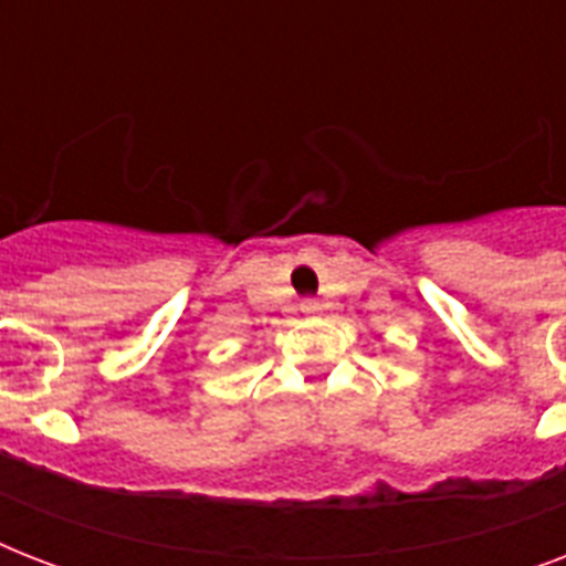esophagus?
I'll list each match as a JSON object with an SVG mask.
<instances>
[{
    "label": "esophagus",
    "mask_w": 566,
    "mask_h": 566,
    "mask_svg": "<svg viewBox=\"0 0 566 566\" xmlns=\"http://www.w3.org/2000/svg\"><path fill=\"white\" fill-rule=\"evenodd\" d=\"M300 311L302 314H308V317H314V314H319V311H323V305H319V300H302Z\"/></svg>",
    "instance_id": "34e87169"
}]
</instances>
